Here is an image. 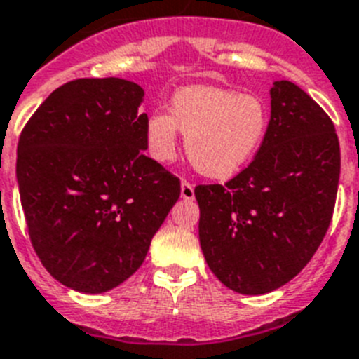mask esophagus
I'll return each instance as SVG.
<instances>
[{"label":"esophagus","instance_id":"obj_1","mask_svg":"<svg viewBox=\"0 0 359 359\" xmlns=\"http://www.w3.org/2000/svg\"><path fill=\"white\" fill-rule=\"evenodd\" d=\"M182 198L183 200H194V185L189 182H182Z\"/></svg>","mask_w":359,"mask_h":359}]
</instances>
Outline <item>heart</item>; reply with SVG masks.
<instances>
[{"mask_svg":"<svg viewBox=\"0 0 359 359\" xmlns=\"http://www.w3.org/2000/svg\"><path fill=\"white\" fill-rule=\"evenodd\" d=\"M267 107L252 94L226 88L187 87L172 100V118L150 116L147 147L158 161L177 154V128L185 134L187 156L200 174L226 180L249 163L267 134Z\"/></svg>","mask_w":359,"mask_h":359,"instance_id":"heart-1","label":"heart"}]
</instances>
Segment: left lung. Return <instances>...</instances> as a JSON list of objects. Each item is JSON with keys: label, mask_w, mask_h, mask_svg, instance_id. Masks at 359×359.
I'll return each mask as SVG.
<instances>
[{"label": "left lung", "mask_w": 359, "mask_h": 359, "mask_svg": "<svg viewBox=\"0 0 359 359\" xmlns=\"http://www.w3.org/2000/svg\"><path fill=\"white\" fill-rule=\"evenodd\" d=\"M338 182L332 119L298 85L276 81L252 161L225 185L194 189L201 250L214 276L249 296L289 283L325 238Z\"/></svg>", "instance_id": "1"}]
</instances>
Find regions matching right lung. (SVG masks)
<instances>
[{"instance_id": "right-lung-1", "label": "right lung", "mask_w": 359, "mask_h": 359, "mask_svg": "<svg viewBox=\"0 0 359 359\" xmlns=\"http://www.w3.org/2000/svg\"><path fill=\"white\" fill-rule=\"evenodd\" d=\"M140 85L79 78L27 121L16 176L30 243L43 267L78 292L114 289L142 267L182 183L143 154Z\"/></svg>"}]
</instances>
